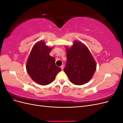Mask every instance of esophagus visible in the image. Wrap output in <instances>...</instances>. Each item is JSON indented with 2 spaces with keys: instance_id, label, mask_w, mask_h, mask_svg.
<instances>
[{
  "instance_id": "obj_1",
  "label": "esophagus",
  "mask_w": 123,
  "mask_h": 123,
  "mask_svg": "<svg viewBox=\"0 0 123 123\" xmlns=\"http://www.w3.org/2000/svg\"><path fill=\"white\" fill-rule=\"evenodd\" d=\"M61 68L62 70H63V69H64V65H62L61 66Z\"/></svg>"
}]
</instances>
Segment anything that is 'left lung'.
<instances>
[{"instance_id":"obj_1","label":"left lung","mask_w":123,"mask_h":123,"mask_svg":"<svg viewBox=\"0 0 123 123\" xmlns=\"http://www.w3.org/2000/svg\"><path fill=\"white\" fill-rule=\"evenodd\" d=\"M66 49L67 61L64 71L71 82L76 85L87 83L96 69V62L90 51L85 44L77 40Z\"/></svg>"}]
</instances>
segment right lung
<instances>
[{
    "mask_svg": "<svg viewBox=\"0 0 123 123\" xmlns=\"http://www.w3.org/2000/svg\"><path fill=\"white\" fill-rule=\"evenodd\" d=\"M52 49L43 41H39L33 46L28 57L27 71L32 80L40 85L51 83L62 70L55 65L54 57L49 55Z\"/></svg>",
    "mask_w": 123,
    "mask_h": 123,
    "instance_id": "obj_1",
    "label": "right lung"
}]
</instances>
